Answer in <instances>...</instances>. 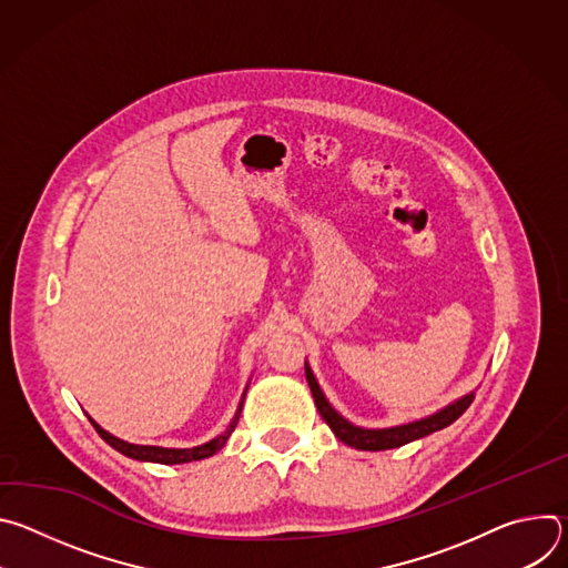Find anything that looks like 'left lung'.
<instances>
[{"mask_svg":"<svg viewBox=\"0 0 568 568\" xmlns=\"http://www.w3.org/2000/svg\"><path fill=\"white\" fill-rule=\"evenodd\" d=\"M305 377H307V384H310V390H312V397H314V404L316 409L321 414V418L328 423V427L333 429V434L346 443L348 447H355V449H362V452H382V449H395V447H402L407 443H414V440H420L434 432H440L445 427H449L458 416L465 414V409L471 404L474 399V390L465 393L463 397L449 402L447 407H443L440 412L427 416V418H420V420H414V423H404V425H395V427H384V429H368V427H359V425H353L348 418H344L333 404L328 402L326 393L321 390L310 364L305 362Z\"/></svg>","mask_w":568,"mask_h":568,"instance_id":"8db88e82","label":"left lung"}]
</instances>
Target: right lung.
I'll return each instance as SVG.
<instances>
[{
    "instance_id": "obj_1",
    "label": "right lung",
    "mask_w": 568,
    "mask_h": 568,
    "mask_svg": "<svg viewBox=\"0 0 568 568\" xmlns=\"http://www.w3.org/2000/svg\"><path fill=\"white\" fill-rule=\"evenodd\" d=\"M247 388H250V382H247V386H245V390H242V397H240V402H237V409H235V416L231 418V423H229V427L220 434V436H215L213 440H209V443H204V445H197V447H159V445H134V443H128V440H123V438H116L114 434H110V432H105L92 416H88L90 418V423L94 425V429L99 432V436L110 445V447H114L116 452H121L123 456H128V458H134V460H143V463H161V465H180V463H193V460H202V458H209V456H213V454H217L224 445H226V440H229V436L233 434V429H235V425H237V418H240V414H242V404H245V395H247Z\"/></svg>"
}]
</instances>
